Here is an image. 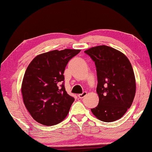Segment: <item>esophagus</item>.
I'll return each mask as SVG.
<instances>
[{"mask_svg":"<svg viewBox=\"0 0 152 152\" xmlns=\"http://www.w3.org/2000/svg\"><path fill=\"white\" fill-rule=\"evenodd\" d=\"M86 95H87V93L86 92V91H84V92L82 93V94H78V98H81H81H83L84 97H85L86 96Z\"/></svg>","mask_w":152,"mask_h":152,"instance_id":"34e87169","label":"esophagus"}]
</instances>
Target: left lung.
Masks as SVG:
<instances>
[{
	"label": "left lung",
	"instance_id": "1",
	"mask_svg": "<svg viewBox=\"0 0 152 152\" xmlns=\"http://www.w3.org/2000/svg\"><path fill=\"white\" fill-rule=\"evenodd\" d=\"M96 67L99 97L93 114L103 122L122 118L131 107L136 93V82L130 61L123 53L112 47L100 45L87 49Z\"/></svg>",
	"mask_w": 152,
	"mask_h": 152
}]
</instances>
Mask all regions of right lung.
Returning a JSON list of instances; mask_svg holds the SVG:
<instances>
[{"label":"right lung","mask_w":152,"mask_h":152,"mask_svg":"<svg viewBox=\"0 0 152 152\" xmlns=\"http://www.w3.org/2000/svg\"><path fill=\"white\" fill-rule=\"evenodd\" d=\"M80 52L50 51L37 56L27 66L21 88L23 103L42 125H55L68 115L74 98L65 90L64 72L69 60Z\"/></svg>","instance_id":"obj_1"}]
</instances>
